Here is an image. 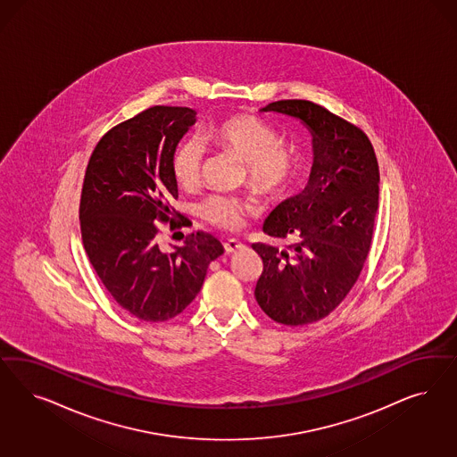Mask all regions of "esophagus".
<instances>
[{
    "mask_svg": "<svg viewBox=\"0 0 457 457\" xmlns=\"http://www.w3.org/2000/svg\"><path fill=\"white\" fill-rule=\"evenodd\" d=\"M223 249H225L227 253H236V252H240L244 249V244L238 242L236 238H230V240H227V242L223 244Z\"/></svg>",
    "mask_w": 457,
    "mask_h": 457,
    "instance_id": "34e87169",
    "label": "esophagus"
}]
</instances>
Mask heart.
Masks as SVG:
<instances>
[{"label":"heart","mask_w":457,"mask_h":457,"mask_svg":"<svg viewBox=\"0 0 457 457\" xmlns=\"http://www.w3.org/2000/svg\"><path fill=\"white\" fill-rule=\"evenodd\" d=\"M205 137L247 166L252 187L265 196L278 200L289 192L301 171V153L293 141L279 139L278 131L264 120L236 114L213 122ZM205 147L198 139H185L171 156V171L179 188L193 190L198 187ZM202 215L212 225L223 230H238L245 215L253 213L252 202L230 195H212L200 206Z\"/></svg>","instance_id":"obj_1"}]
</instances>
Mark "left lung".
I'll use <instances>...</instances> for the list:
<instances>
[{
  "mask_svg": "<svg viewBox=\"0 0 457 457\" xmlns=\"http://www.w3.org/2000/svg\"><path fill=\"white\" fill-rule=\"evenodd\" d=\"M299 119L312 136L306 188L276 206L264 232L295 238L289 251L252 244L262 259L255 299L276 323L323 320L350 293L369 257L378 210V162L367 134L310 101H278L261 109Z\"/></svg>",
  "mask_w": 457,
  "mask_h": 457,
  "instance_id": "8db88e82",
  "label": "left lung"
}]
</instances>
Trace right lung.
<instances>
[{
    "label": "right lung",
    "instance_id": "right-lung-1",
    "mask_svg": "<svg viewBox=\"0 0 457 457\" xmlns=\"http://www.w3.org/2000/svg\"><path fill=\"white\" fill-rule=\"evenodd\" d=\"M195 120L188 107H149L104 134L86 170L79 208L84 249L109 295L141 321H168L187 310L208 265L223 253L220 240L205 232L171 251L158 242V221L175 228L171 156Z\"/></svg>",
    "mask_w": 457,
    "mask_h": 457
}]
</instances>
